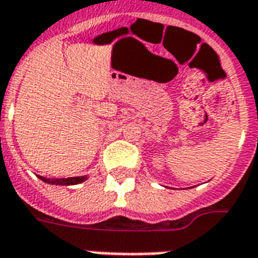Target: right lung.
Instances as JSON below:
<instances>
[{
	"label": "right lung",
	"mask_w": 258,
	"mask_h": 258,
	"mask_svg": "<svg viewBox=\"0 0 258 258\" xmlns=\"http://www.w3.org/2000/svg\"><path fill=\"white\" fill-rule=\"evenodd\" d=\"M38 177L43 182H47V183H51V185H77V183H81V182H84L87 179V175L71 178H44L42 175H38Z\"/></svg>",
	"instance_id": "1"
}]
</instances>
